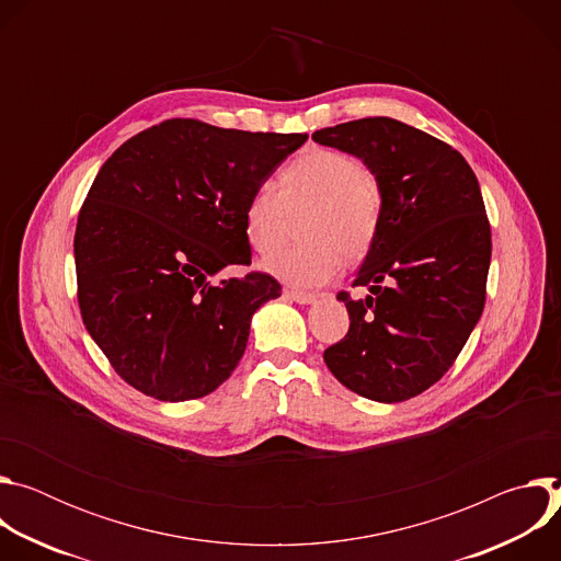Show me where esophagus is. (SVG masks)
Instances as JSON below:
<instances>
[{"mask_svg":"<svg viewBox=\"0 0 561 561\" xmlns=\"http://www.w3.org/2000/svg\"><path fill=\"white\" fill-rule=\"evenodd\" d=\"M290 301H297V304H312L317 299L314 293H304V290H286L284 293Z\"/></svg>","mask_w":561,"mask_h":561,"instance_id":"esophagus-1","label":"esophagus"}]
</instances>
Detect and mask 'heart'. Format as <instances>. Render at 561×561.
Masks as SVG:
<instances>
[{
  "label": "heart",
  "instance_id": "1",
  "mask_svg": "<svg viewBox=\"0 0 561 561\" xmlns=\"http://www.w3.org/2000/svg\"><path fill=\"white\" fill-rule=\"evenodd\" d=\"M381 191L357 157L335 148H310L277 175V191L260 186L244 206L247 242L260 255L277 251L290 221L304 217V244L275 253L264 268L286 284L310 288L335 279L348 262L375 244L381 224Z\"/></svg>",
  "mask_w": 561,
  "mask_h": 561
}]
</instances>
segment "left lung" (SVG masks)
I'll return each mask as SVG.
<instances>
[{
	"mask_svg": "<svg viewBox=\"0 0 561 561\" xmlns=\"http://www.w3.org/2000/svg\"><path fill=\"white\" fill-rule=\"evenodd\" d=\"M312 139L359 157L383 199L353 282L368 295L337 293L351 327L324 362L353 392L404 402L444 377L482 317L491 266L482 191L453 146L390 117L337 124Z\"/></svg>",
	"mask_w": 561,
	"mask_h": 561,
	"instance_id": "obj_1",
	"label": "left lung"
}]
</instances>
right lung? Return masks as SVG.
I'll return each mask as SVG.
<instances>
[{
	"instance_id": "obj_1",
	"label": "right lung",
	"mask_w": 561,
	"mask_h": 561,
	"mask_svg": "<svg viewBox=\"0 0 561 561\" xmlns=\"http://www.w3.org/2000/svg\"><path fill=\"white\" fill-rule=\"evenodd\" d=\"M308 135L167 119L124 141L77 217V301L115 373L159 402L224 383L242 359L255 310L282 295L249 271L244 206Z\"/></svg>"
}]
</instances>
